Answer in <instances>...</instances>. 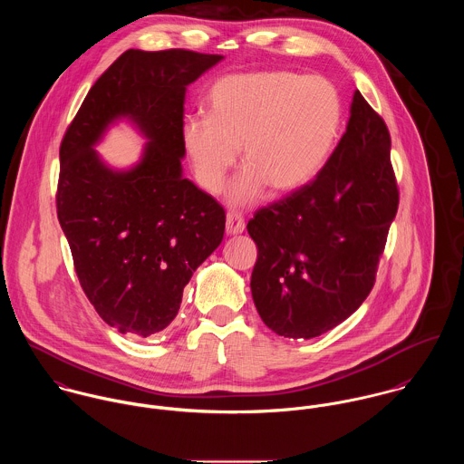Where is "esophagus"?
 Returning a JSON list of instances; mask_svg holds the SVG:
<instances>
[{
    "mask_svg": "<svg viewBox=\"0 0 464 464\" xmlns=\"http://www.w3.org/2000/svg\"><path fill=\"white\" fill-rule=\"evenodd\" d=\"M225 227H227L228 236H237L245 230V219H243V216H239L236 212H228Z\"/></svg>",
    "mask_w": 464,
    "mask_h": 464,
    "instance_id": "1",
    "label": "esophagus"
}]
</instances>
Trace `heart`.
Here are the masks:
<instances>
[{"mask_svg":"<svg viewBox=\"0 0 464 464\" xmlns=\"http://www.w3.org/2000/svg\"><path fill=\"white\" fill-rule=\"evenodd\" d=\"M207 102L208 116L184 121L182 144L208 193L221 189L241 148L246 166L227 191L236 207L256 203L266 186L276 195L307 186L329 160L343 116L327 78L287 69L227 74Z\"/></svg>","mask_w":464,"mask_h":464,"instance_id":"heart-1","label":"heart"}]
</instances>
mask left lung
<instances>
[{
  "label": "left lung",
  "instance_id": "1",
  "mask_svg": "<svg viewBox=\"0 0 464 464\" xmlns=\"http://www.w3.org/2000/svg\"><path fill=\"white\" fill-rule=\"evenodd\" d=\"M384 120L353 92L350 120L318 177L257 210L252 296L267 329L311 339L344 322L370 295L398 189Z\"/></svg>",
  "mask_w": 464,
  "mask_h": 464
}]
</instances>
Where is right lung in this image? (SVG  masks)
I'll return each mask as SVG.
<instances>
[{
	"instance_id": "1",
	"label": "right lung",
	"mask_w": 464,
	"mask_h": 464,
	"mask_svg": "<svg viewBox=\"0 0 464 464\" xmlns=\"http://www.w3.org/2000/svg\"><path fill=\"white\" fill-rule=\"evenodd\" d=\"M221 61L129 50L91 87L63 139L59 221L83 293L121 334L164 331L223 239V207L182 175L186 89ZM123 119L147 144L133 167L116 170L93 148Z\"/></svg>"
}]
</instances>
